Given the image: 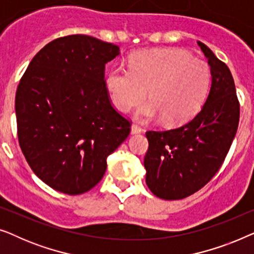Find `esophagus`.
<instances>
[{
	"label": "esophagus",
	"instance_id": "esophagus-1",
	"mask_svg": "<svg viewBox=\"0 0 254 254\" xmlns=\"http://www.w3.org/2000/svg\"><path fill=\"white\" fill-rule=\"evenodd\" d=\"M142 131H143V129H142L141 127H138L137 125H131V127H130V133L131 134H140V133H142Z\"/></svg>",
	"mask_w": 254,
	"mask_h": 254
}]
</instances>
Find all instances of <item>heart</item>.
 I'll list each match as a JSON object with an SVG mask.
<instances>
[{"label": "heart", "mask_w": 254, "mask_h": 254, "mask_svg": "<svg viewBox=\"0 0 254 254\" xmlns=\"http://www.w3.org/2000/svg\"><path fill=\"white\" fill-rule=\"evenodd\" d=\"M210 82L207 62L176 48L135 54L129 68L114 65L106 76L107 91L118 111H130L148 90L149 100L137 107L134 117L141 121L161 117L168 125L183 124L195 116Z\"/></svg>", "instance_id": "1"}]
</instances>
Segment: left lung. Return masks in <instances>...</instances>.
I'll list each match as a JSON object with an SVG mask.
<instances>
[{
  "label": "left lung",
  "mask_w": 254,
  "mask_h": 254,
  "mask_svg": "<svg viewBox=\"0 0 254 254\" xmlns=\"http://www.w3.org/2000/svg\"><path fill=\"white\" fill-rule=\"evenodd\" d=\"M210 67L211 84L200 112L182 127L145 133V183L156 196L179 200L213 178L231 147L239 123V103L228 65L197 41Z\"/></svg>",
  "instance_id": "left-lung-1"
}]
</instances>
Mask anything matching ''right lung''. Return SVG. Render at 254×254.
Masks as SVG:
<instances>
[{"label": "right lung", "instance_id": "obj_1", "mask_svg": "<svg viewBox=\"0 0 254 254\" xmlns=\"http://www.w3.org/2000/svg\"><path fill=\"white\" fill-rule=\"evenodd\" d=\"M117 45L74 34L47 44L30 62L16 92L20 149L38 178L77 195L102 180L107 156L130 131L111 105L104 81Z\"/></svg>", "mask_w": 254, "mask_h": 254}]
</instances>
